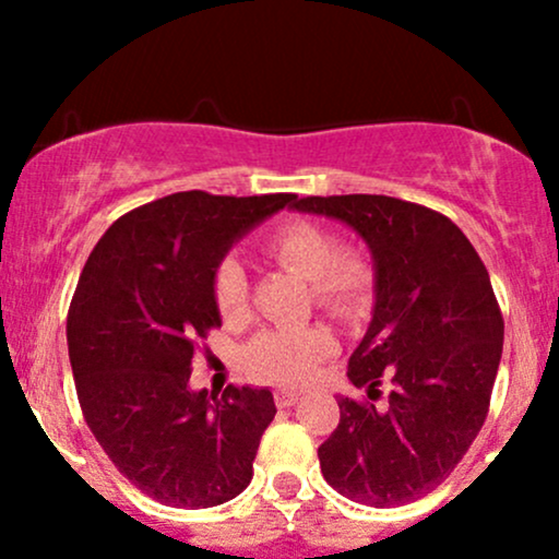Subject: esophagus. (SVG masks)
<instances>
[{
    "label": "esophagus",
    "instance_id": "34e87169",
    "mask_svg": "<svg viewBox=\"0 0 559 559\" xmlns=\"http://www.w3.org/2000/svg\"><path fill=\"white\" fill-rule=\"evenodd\" d=\"M299 394H292V391H275V404L278 407H292V404H297Z\"/></svg>",
    "mask_w": 559,
    "mask_h": 559
}]
</instances>
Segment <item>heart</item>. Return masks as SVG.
Listing matches in <instances>:
<instances>
[{
  "instance_id": "obj_1",
  "label": "heart",
  "mask_w": 559,
  "mask_h": 559,
  "mask_svg": "<svg viewBox=\"0 0 559 559\" xmlns=\"http://www.w3.org/2000/svg\"><path fill=\"white\" fill-rule=\"evenodd\" d=\"M275 262L310 284L312 301L338 320L368 310L376 292V267L360 247H338L336 234L316 221H286L262 243ZM215 307L226 320H239L249 305V281L241 262L223 260L213 278ZM333 352V338L318 325L267 329L241 352L247 373L281 389L301 386L318 362Z\"/></svg>"
}]
</instances>
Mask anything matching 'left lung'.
Listing matches in <instances>:
<instances>
[{
	"mask_svg": "<svg viewBox=\"0 0 559 559\" xmlns=\"http://www.w3.org/2000/svg\"><path fill=\"white\" fill-rule=\"evenodd\" d=\"M292 207L344 221L376 262L373 320L346 368L368 400L338 396L320 471L355 502H415L457 467L489 415L504 342L489 271L463 230L423 204L342 194ZM383 382L388 404L376 408Z\"/></svg>",
	"mask_w": 559,
	"mask_h": 559,
	"instance_id": "left-lung-1",
	"label": "left lung"
}]
</instances>
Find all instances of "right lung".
Returning a JSON list of instances; mask_svg holds the SVG:
<instances>
[{"instance_id": "right-lung-1", "label": "right lung", "mask_w": 559, "mask_h": 559, "mask_svg": "<svg viewBox=\"0 0 559 559\" xmlns=\"http://www.w3.org/2000/svg\"><path fill=\"white\" fill-rule=\"evenodd\" d=\"M297 194L178 191L105 230L68 310V355L88 428L146 497L215 507L252 480L275 418L267 389L191 391V360L221 329L213 278L228 247Z\"/></svg>"}]
</instances>
